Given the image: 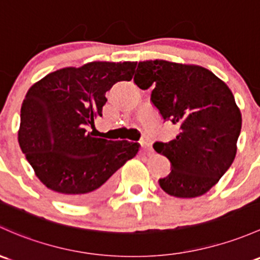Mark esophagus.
Returning a JSON list of instances; mask_svg holds the SVG:
<instances>
[{
  "label": "esophagus",
  "instance_id": "obj_1",
  "mask_svg": "<svg viewBox=\"0 0 260 260\" xmlns=\"http://www.w3.org/2000/svg\"><path fill=\"white\" fill-rule=\"evenodd\" d=\"M142 148L146 149L147 152H152V141L148 137H144L141 142Z\"/></svg>",
  "mask_w": 260,
  "mask_h": 260
}]
</instances>
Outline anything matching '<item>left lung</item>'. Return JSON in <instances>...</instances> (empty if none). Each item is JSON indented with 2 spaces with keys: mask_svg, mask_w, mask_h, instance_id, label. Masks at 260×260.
<instances>
[{
  "mask_svg": "<svg viewBox=\"0 0 260 260\" xmlns=\"http://www.w3.org/2000/svg\"><path fill=\"white\" fill-rule=\"evenodd\" d=\"M135 83L141 89L153 87V106L165 122L179 127L173 141L153 144L172 166L159 179L160 188L178 198L208 192L237 153L242 114L231 89L207 68L163 59L139 62Z\"/></svg>",
  "mask_w": 260,
  "mask_h": 260,
  "instance_id": "8db88e82",
  "label": "left lung"
}]
</instances>
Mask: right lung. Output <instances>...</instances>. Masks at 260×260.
Masks as SVG:
<instances>
[{
  "label": "right lung",
  "mask_w": 260,
  "mask_h": 260,
  "mask_svg": "<svg viewBox=\"0 0 260 260\" xmlns=\"http://www.w3.org/2000/svg\"><path fill=\"white\" fill-rule=\"evenodd\" d=\"M136 62H91L52 72L35 83L21 107L18 143L38 179L68 203L107 196L113 174L132 159L139 143L92 137L106 92L131 81Z\"/></svg>",
  "instance_id": "obj_1"
}]
</instances>
